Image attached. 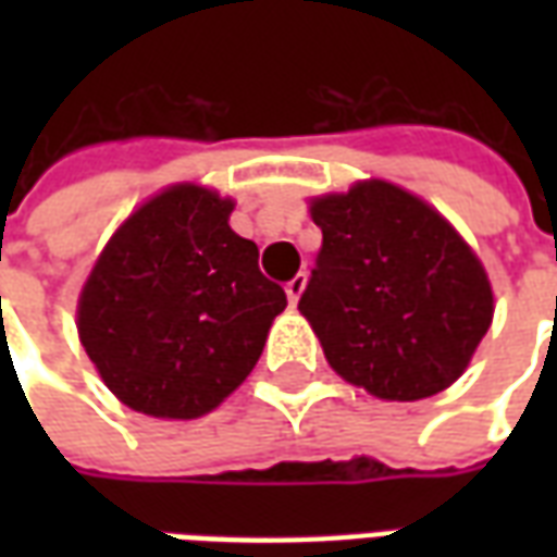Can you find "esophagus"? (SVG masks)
<instances>
[{"label":"esophagus","instance_id":"esophagus-1","mask_svg":"<svg viewBox=\"0 0 557 557\" xmlns=\"http://www.w3.org/2000/svg\"><path fill=\"white\" fill-rule=\"evenodd\" d=\"M304 286H307V274H304V271H301V274H295V277L286 283V295H289L292 307H295V304H298V298H301Z\"/></svg>","mask_w":557,"mask_h":557}]
</instances>
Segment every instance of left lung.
<instances>
[{
  "label": "left lung",
  "instance_id": "1",
  "mask_svg": "<svg viewBox=\"0 0 557 557\" xmlns=\"http://www.w3.org/2000/svg\"><path fill=\"white\" fill-rule=\"evenodd\" d=\"M322 250L298 310L327 363L379 399L454 385L492 322L480 259L447 220L387 182L310 206Z\"/></svg>",
  "mask_w": 557,
  "mask_h": 557
}]
</instances>
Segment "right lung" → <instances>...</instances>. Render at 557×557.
I'll list each match as a JSON object with an SVG mask.
<instances>
[{
  "label": "right lung",
  "instance_id": "1",
  "mask_svg": "<svg viewBox=\"0 0 557 557\" xmlns=\"http://www.w3.org/2000/svg\"><path fill=\"white\" fill-rule=\"evenodd\" d=\"M232 202L175 184L119 226L77 310L83 349L115 397L151 418H199L250 375L286 292L230 230Z\"/></svg>",
  "mask_w": 557,
  "mask_h": 557
}]
</instances>
